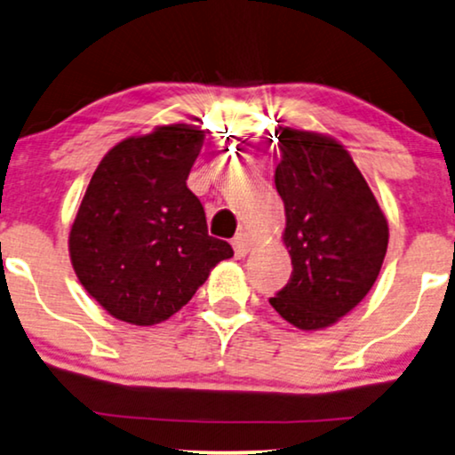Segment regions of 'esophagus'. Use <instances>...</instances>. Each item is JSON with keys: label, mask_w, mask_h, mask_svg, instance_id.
<instances>
[{"label": "esophagus", "mask_w": 455, "mask_h": 455, "mask_svg": "<svg viewBox=\"0 0 455 455\" xmlns=\"http://www.w3.org/2000/svg\"><path fill=\"white\" fill-rule=\"evenodd\" d=\"M232 246H234V253H236V257H244V255L251 251V238H249V234L240 232L238 236L232 240Z\"/></svg>", "instance_id": "obj_1"}]
</instances>
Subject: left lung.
<instances>
[{
    "label": "left lung",
    "mask_w": 455,
    "mask_h": 455,
    "mask_svg": "<svg viewBox=\"0 0 455 455\" xmlns=\"http://www.w3.org/2000/svg\"><path fill=\"white\" fill-rule=\"evenodd\" d=\"M274 171L293 276L270 304L301 331L335 324L367 297L388 249V219L350 151L314 131L276 128Z\"/></svg>",
    "instance_id": "obj_1"
}]
</instances>
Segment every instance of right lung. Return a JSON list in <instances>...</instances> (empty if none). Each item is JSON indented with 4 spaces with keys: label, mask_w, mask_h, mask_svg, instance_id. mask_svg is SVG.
Segmentation results:
<instances>
[{
    "label": "right lung",
    "mask_w": 455,
    "mask_h": 455,
    "mask_svg": "<svg viewBox=\"0 0 455 455\" xmlns=\"http://www.w3.org/2000/svg\"><path fill=\"white\" fill-rule=\"evenodd\" d=\"M204 145L196 124H162L114 145L88 183L69 229L73 272L105 312L158 324L192 299L219 261L188 175Z\"/></svg>",
    "instance_id": "right-lung-1"
}]
</instances>
